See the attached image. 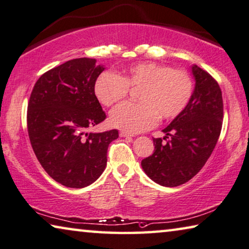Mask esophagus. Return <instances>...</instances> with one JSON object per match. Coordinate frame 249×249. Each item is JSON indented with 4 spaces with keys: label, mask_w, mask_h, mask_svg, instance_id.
<instances>
[{
    "label": "esophagus",
    "mask_w": 249,
    "mask_h": 249,
    "mask_svg": "<svg viewBox=\"0 0 249 249\" xmlns=\"http://www.w3.org/2000/svg\"><path fill=\"white\" fill-rule=\"evenodd\" d=\"M120 136H121V137H131V136H133V135H131V134H129V133L125 132V131H121V132H120Z\"/></svg>",
    "instance_id": "obj_1"
}]
</instances>
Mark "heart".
<instances>
[{"mask_svg": "<svg viewBox=\"0 0 249 249\" xmlns=\"http://www.w3.org/2000/svg\"><path fill=\"white\" fill-rule=\"evenodd\" d=\"M128 87L141 88L137 95L140 103H124L115 107L109 123L132 134L153 127L158 117H177L194 92V83L188 72L155 62L128 67L123 76L104 72L95 81L94 92L99 103L109 107L126 97Z\"/></svg>", "mask_w": 249, "mask_h": 249, "instance_id": "1", "label": "heart"}]
</instances>
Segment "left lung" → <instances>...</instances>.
<instances>
[{"instance_id":"obj_1","label":"left lung","mask_w":249,"mask_h":249,"mask_svg":"<svg viewBox=\"0 0 249 249\" xmlns=\"http://www.w3.org/2000/svg\"><path fill=\"white\" fill-rule=\"evenodd\" d=\"M195 89L183 112L163 129L169 139H153L154 152L141 162L146 176L163 187H178L192 179L210 158L219 139L224 104L221 89L209 73L191 67Z\"/></svg>"}]
</instances>
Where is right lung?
<instances>
[{
	"label": "right lung",
	"instance_id": "right-lung-1",
	"mask_svg": "<svg viewBox=\"0 0 249 249\" xmlns=\"http://www.w3.org/2000/svg\"><path fill=\"white\" fill-rule=\"evenodd\" d=\"M105 67L72 59L39 78L28 104V133L36 159L54 181L85 188L102 176L117 129L87 132L106 118L94 92Z\"/></svg>",
	"mask_w": 249,
	"mask_h": 249
}]
</instances>
